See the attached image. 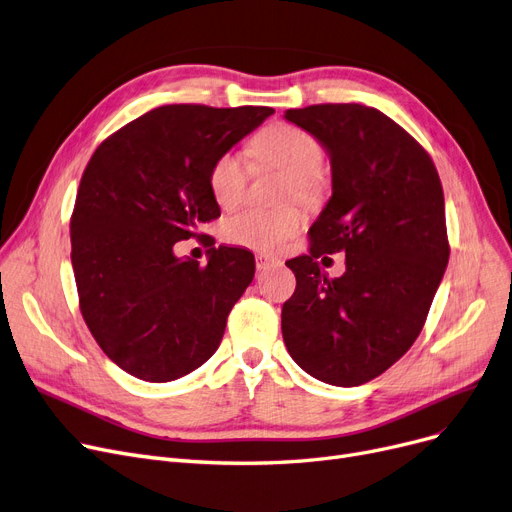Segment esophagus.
<instances>
[{"label":"esophagus","instance_id":"esophagus-1","mask_svg":"<svg viewBox=\"0 0 512 512\" xmlns=\"http://www.w3.org/2000/svg\"><path fill=\"white\" fill-rule=\"evenodd\" d=\"M282 261L278 259V257H274V255H268V253H257L255 255V265H257V270L261 272V270H268V268H274V265H280Z\"/></svg>","mask_w":512,"mask_h":512}]
</instances>
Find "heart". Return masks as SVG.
<instances>
[{"instance_id": "obj_1", "label": "heart", "mask_w": 512, "mask_h": 512, "mask_svg": "<svg viewBox=\"0 0 512 512\" xmlns=\"http://www.w3.org/2000/svg\"><path fill=\"white\" fill-rule=\"evenodd\" d=\"M253 159L259 165H274L286 171L284 196L314 203L326 188L322 169L324 146L309 131L278 123L261 131L251 146ZM251 169L238 150H226L209 169V190L221 209H234L247 194ZM303 226V213L295 205L274 211L244 209L224 224V238L238 247L255 251H274L293 238Z\"/></svg>"}]
</instances>
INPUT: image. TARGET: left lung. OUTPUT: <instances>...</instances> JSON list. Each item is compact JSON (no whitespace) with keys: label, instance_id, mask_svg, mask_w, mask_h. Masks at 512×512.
<instances>
[{"label":"left lung","instance_id":"1","mask_svg":"<svg viewBox=\"0 0 512 512\" xmlns=\"http://www.w3.org/2000/svg\"><path fill=\"white\" fill-rule=\"evenodd\" d=\"M284 119L326 148L332 196L309 228V255L286 261L297 288L282 305V337L314 379L358 387L425 326L450 259L441 182L429 152L381 110L314 104ZM339 250L346 274L328 279L317 259Z\"/></svg>","mask_w":512,"mask_h":512}]
</instances>
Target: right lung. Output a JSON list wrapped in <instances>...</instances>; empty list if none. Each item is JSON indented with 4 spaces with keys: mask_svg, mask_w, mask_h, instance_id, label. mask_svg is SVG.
I'll return each mask as SVG.
<instances>
[{
    "mask_svg": "<svg viewBox=\"0 0 512 512\" xmlns=\"http://www.w3.org/2000/svg\"><path fill=\"white\" fill-rule=\"evenodd\" d=\"M274 113L268 106L169 104L106 138L71 217L83 320L119 368L169 383L203 366L255 276L251 251L213 247L205 268L173 244L219 217L209 169Z\"/></svg>",
    "mask_w": 512,
    "mask_h": 512,
    "instance_id": "1",
    "label": "right lung"
}]
</instances>
